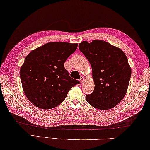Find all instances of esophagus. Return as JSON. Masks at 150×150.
Here are the masks:
<instances>
[{
  "label": "esophagus",
  "mask_w": 150,
  "mask_h": 150,
  "mask_svg": "<svg viewBox=\"0 0 150 150\" xmlns=\"http://www.w3.org/2000/svg\"><path fill=\"white\" fill-rule=\"evenodd\" d=\"M84 81H85V78L83 77V76H82V77L80 78L79 81H80V83H83L84 82Z\"/></svg>",
  "instance_id": "1"
}]
</instances>
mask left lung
Returning <instances> with one entry per match:
<instances>
[{
    "label": "left lung",
    "instance_id": "obj_1",
    "mask_svg": "<svg viewBox=\"0 0 150 150\" xmlns=\"http://www.w3.org/2000/svg\"><path fill=\"white\" fill-rule=\"evenodd\" d=\"M79 49L92 65L93 92L86 95L90 105L100 110L116 106L125 96L131 76L128 59L122 50L104 41H83Z\"/></svg>",
    "mask_w": 150,
    "mask_h": 150
}]
</instances>
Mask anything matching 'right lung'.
Wrapping results in <instances>:
<instances>
[{
    "label": "right lung",
    "instance_id": "right-lung-1",
    "mask_svg": "<svg viewBox=\"0 0 150 150\" xmlns=\"http://www.w3.org/2000/svg\"><path fill=\"white\" fill-rule=\"evenodd\" d=\"M78 44L53 42L29 53L20 69L24 93L36 107H57L78 80L70 77L64 63L77 49Z\"/></svg>",
    "mask_w": 150,
    "mask_h": 150
}]
</instances>
